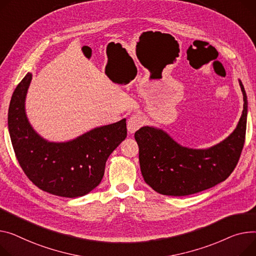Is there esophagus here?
<instances>
[{"instance_id": "esophagus-1", "label": "esophagus", "mask_w": 256, "mask_h": 256, "mask_svg": "<svg viewBox=\"0 0 256 256\" xmlns=\"http://www.w3.org/2000/svg\"><path fill=\"white\" fill-rule=\"evenodd\" d=\"M144 124V120L141 115L134 114L130 117L128 122V130L130 134H134L136 130H138Z\"/></svg>"}]
</instances>
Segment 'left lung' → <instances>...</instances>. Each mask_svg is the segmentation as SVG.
<instances>
[{
    "mask_svg": "<svg viewBox=\"0 0 256 256\" xmlns=\"http://www.w3.org/2000/svg\"><path fill=\"white\" fill-rule=\"evenodd\" d=\"M243 94V112L234 130L220 143L194 149L178 144L160 128L142 126L134 132L145 182L153 190L172 196H190L224 181L239 162L245 142L248 102Z\"/></svg>",
    "mask_w": 256,
    "mask_h": 256,
    "instance_id": "obj_1",
    "label": "left lung"
}]
</instances>
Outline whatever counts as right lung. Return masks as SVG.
I'll list each match as a JSON object with an SVG mask.
<instances>
[{
	"label": "right lung",
	"mask_w": 256,
	"mask_h": 256,
	"mask_svg": "<svg viewBox=\"0 0 256 256\" xmlns=\"http://www.w3.org/2000/svg\"><path fill=\"white\" fill-rule=\"evenodd\" d=\"M28 73L17 85L8 111V128L17 160L40 190L64 198L88 194L100 183L109 156L126 138V119L94 128L68 142L43 139L28 122Z\"/></svg>",
	"instance_id": "add662e5"
}]
</instances>
